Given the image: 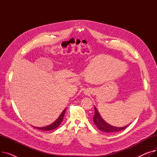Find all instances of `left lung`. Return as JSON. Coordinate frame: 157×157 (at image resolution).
I'll use <instances>...</instances> for the list:
<instances>
[{
    "instance_id": "obj_1",
    "label": "left lung",
    "mask_w": 157,
    "mask_h": 157,
    "mask_svg": "<svg viewBox=\"0 0 157 157\" xmlns=\"http://www.w3.org/2000/svg\"><path fill=\"white\" fill-rule=\"evenodd\" d=\"M94 108H95V114L93 117L94 122L95 124V125L97 127V128L100 130L104 132H108V133L115 132H118V131L124 130L125 128H127L128 126V125L123 127H114L108 124V123H106L102 118V117H101L99 113H98L95 107H94Z\"/></svg>"
}]
</instances>
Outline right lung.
Masks as SVG:
<instances>
[{
    "mask_svg": "<svg viewBox=\"0 0 157 157\" xmlns=\"http://www.w3.org/2000/svg\"><path fill=\"white\" fill-rule=\"evenodd\" d=\"M65 111H66V109H64L63 111V112L61 113V114L60 115V117L56 119V120L52 124L49 125H48L46 127H35L36 128H38L39 130H53L55 128H56V127H59L60 125L61 122L63 121V117H64V114H65Z\"/></svg>",
    "mask_w": 157,
    "mask_h": 157,
    "instance_id": "add662e5",
    "label": "right lung"
}]
</instances>
